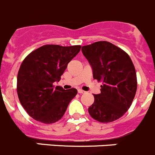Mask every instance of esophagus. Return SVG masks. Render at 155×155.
Returning <instances> with one entry per match:
<instances>
[{
	"mask_svg": "<svg viewBox=\"0 0 155 155\" xmlns=\"http://www.w3.org/2000/svg\"><path fill=\"white\" fill-rule=\"evenodd\" d=\"M78 91L79 94H84V93L86 92V91H83V90H81V89H78Z\"/></svg>",
	"mask_w": 155,
	"mask_h": 155,
	"instance_id": "esophagus-1",
	"label": "esophagus"
}]
</instances>
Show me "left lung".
<instances>
[{
    "label": "left lung",
    "instance_id": "obj_1",
    "mask_svg": "<svg viewBox=\"0 0 155 155\" xmlns=\"http://www.w3.org/2000/svg\"><path fill=\"white\" fill-rule=\"evenodd\" d=\"M92 69L93 78L102 81L101 93L94 94L90 116L101 123L118 120L130 107L137 81L135 68L126 52L106 41L81 47Z\"/></svg>",
    "mask_w": 155,
    "mask_h": 155
}]
</instances>
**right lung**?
<instances>
[{
    "instance_id": "obj_1",
    "label": "right lung",
    "mask_w": 155,
    "mask_h": 155,
    "mask_svg": "<svg viewBox=\"0 0 155 155\" xmlns=\"http://www.w3.org/2000/svg\"><path fill=\"white\" fill-rule=\"evenodd\" d=\"M81 47L45 45L30 53L22 61L18 73V96L31 118L46 124L62 118L78 91L64 90L53 84L61 80L68 63Z\"/></svg>"
}]
</instances>
